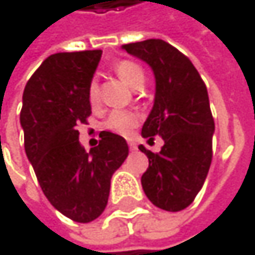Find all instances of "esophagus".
<instances>
[{"mask_svg": "<svg viewBox=\"0 0 255 255\" xmlns=\"http://www.w3.org/2000/svg\"><path fill=\"white\" fill-rule=\"evenodd\" d=\"M128 144H129V148H130V150H136V144H135L133 141H129Z\"/></svg>", "mask_w": 255, "mask_h": 255, "instance_id": "34e87169", "label": "esophagus"}]
</instances>
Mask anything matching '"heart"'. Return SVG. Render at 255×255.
<instances>
[{"label": "heart", "mask_w": 255, "mask_h": 255, "mask_svg": "<svg viewBox=\"0 0 255 255\" xmlns=\"http://www.w3.org/2000/svg\"><path fill=\"white\" fill-rule=\"evenodd\" d=\"M116 73L126 82L129 84L130 87H135L136 84L142 82L144 81V72L142 69L132 63V61H120L117 66H116ZM87 96H88V101L90 104H96L99 101V87H98V82L96 81H91L90 85H88V90H87ZM139 120V116L133 111H126V110H116L113 111L108 119L105 120V129L113 132V133H117V135H122V136H128L132 129L136 126Z\"/></svg>", "instance_id": "heart-1"}]
</instances>
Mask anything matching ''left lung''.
<instances>
[{"mask_svg":"<svg viewBox=\"0 0 255 255\" xmlns=\"http://www.w3.org/2000/svg\"><path fill=\"white\" fill-rule=\"evenodd\" d=\"M128 54L150 66L154 75L153 108L141 135L164 139L159 153L138 147L148 157L141 177L147 198L159 209H186L207 177L212 162L215 122L207 88L188 57L161 39L122 46Z\"/></svg>","mask_w":255,"mask_h":255,"instance_id":"1","label":"left lung"}]
</instances>
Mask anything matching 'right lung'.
<instances>
[{
  "mask_svg": "<svg viewBox=\"0 0 255 255\" xmlns=\"http://www.w3.org/2000/svg\"><path fill=\"white\" fill-rule=\"evenodd\" d=\"M102 51L48 57L25 85L20 126L25 153L49 203L76 222H91L108 204L111 177L129 154L128 142L101 132L99 145L85 151L76 126L91 114L88 85Z\"/></svg>",
  "mask_w": 255,
  "mask_h": 255,
  "instance_id": "obj_1",
  "label": "right lung"
}]
</instances>
